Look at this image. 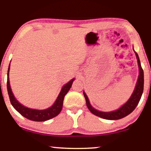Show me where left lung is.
<instances>
[{"instance_id": "1", "label": "left lung", "mask_w": 151, "mask_h": 151, "mask_svg": "<svg viewBox=\"0 0 151 151\" xmlns=\"http://www.w3.org/2000/svg\"><path fill=\"white\" fill-rule=\"evenodd\" d=\"M135 53L137 59L138 67H139V72L135 89H134L133 93H132L131 98H129V100H128L124 104L122 105V106L119 109H117V110L111 111V112H102V111L96 110V109H94L93 107L91 105L87 96H86L85 93L83 92L84 96L86 100V106H87L88 109H89V111L93 113V114L96 115V116L102 117V118L105 119L115 120V119H119L127 116L128 115H129L130 113L133 112L134 109H135L136 108V106H137L138 103H139L140 99H141L142 93H143L144 90V71L142 68L141 63H140V60L137 53H136L135 51Z\"/></svg>"}]
</instances>
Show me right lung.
<instances>
[{"label":"right lung","instance_id":"add662e5","mask_svg":"<svg viewBox=\"0 0 151 151\" xmlns=\"http://www.w3.org/2000/svg\"><path fill=\"white\" fill-rule=\"evenodd\" d=\"M10 69V64L9 65L7 71V92L9 95L10 102L14 109L22 115V116L26 117L27 119L35 122H44L48 119H50L53 117L57 116L60 113L63 109V100L65 95L67 93L70 88L71 87L72 83L75 78L70 80V81L63 86L58 98L52 106L47 109L44 110H37V109H29L27 107L23 106L20 104L18 101L16 100L14 97L13 93L12 91V88L10 87L9 78V72Z\"/></svg>","mask_w":151,"mask_h":151}]
</instances>
